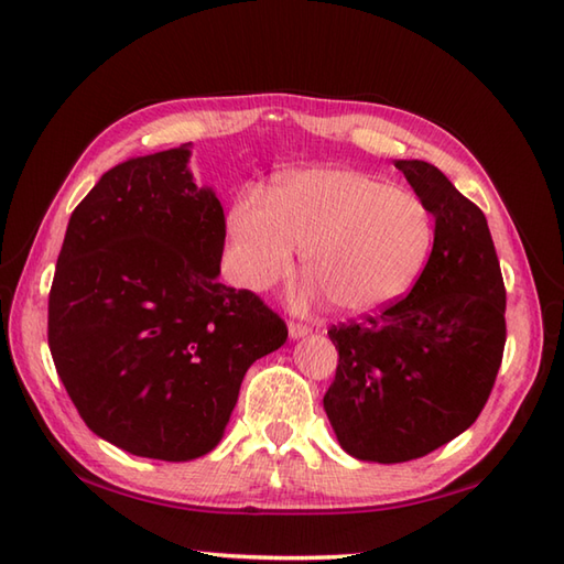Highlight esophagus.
Listing matches in <instances>:
<instances>
[{
	"label": "esophagus",
	"instance_id": "obj_1",
	"mask_svg": "<svg viewBox=\"0 0 564 564\" xmlns=\"http://www.w3.org/2000/svg\"><path fill=\"white\" fill-rule=\"evenodd\" d=\"M310 334V326H305V324H297V322H291L288 324V336L293 338V341H297V338H303V336H307Z\"/></svg>",
	"mask_w": 564,
	"mask_h": 564
}]
</instances>
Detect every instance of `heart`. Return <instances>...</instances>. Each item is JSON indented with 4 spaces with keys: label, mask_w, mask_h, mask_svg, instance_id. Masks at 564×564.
Wrapping results in <instances>:
<instances>
[{
    "label": "heart",
    "mask_w": 564,
    "mask_h": 564,
    "mask_svg": "<svg viewBox=\"0 0 564 564\" xmlns=\"http://www.w3.org/2000/svg\"><path fill=\"white\" fill-rule=\"evenodd\" d=\"M228 267L252 293L291 276L295 250L310 279L300 303L324 295L344 314H370L415 283L432 247V218L421 196L350 167L288 175L271 192L232 202Z\"/></svg>",
    "instance_id": "heart-1"
}]
</instances>
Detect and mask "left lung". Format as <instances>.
<instances>
[{
  "label": "left lung",
  "mask_w": 564,
  "mask_h": 564,
  "mask_svg": "<svg viewBox=\"0 0 564 564\" xmlns=\"http://www.w3.org/2000/svg\"><path fill=\"white\" fill-rule=\"evenodd\" d=\"M435 218L411 293L384 312L332 326L338 350L324 411L344 452L401 464L476 423L505 350V283L488 220L425 161L394 163Z\"/></svg>",
  "instance_id": "8db88e82"
}]
</instances>
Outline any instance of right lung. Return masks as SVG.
<instances>
[{"mask_svg": "<svg viewBox=\"0 0 564 564\" xmlns=\"http://www.w3.org/2000/svg\"><path fill=\"white\" fill-rule=\"evenodd\" d=\"M192 143L108 170L74 208L47 341L84 423L134 456L192 462L223 440L245 372L288 329L223 285L226 216L196 187Z\"/></svg>", "mask_w": 564, "mask_h": 564, "instance_id": "add662e5", "label": "right lung"}]
</instances>
